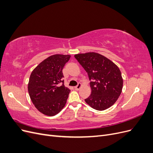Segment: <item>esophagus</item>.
I'll return each instance as SVG.
<instances>
[{"instance_id":"34e87169","label":"esophagus","mask_w":153,"mask_h":153,"mask_svg":"<svg viewBox=\"0 0 153 153\" xmlns=\"http://www.w3.org/2000/svg\"><path fill=\"white\" fill-rule=\"evenodd\" d=\"M81 87H82V84H81V83H78V85L75 87V89L76 90H79L80 89Z\"/></svg>"}]
</instances>
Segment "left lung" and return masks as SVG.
<instances>
[{
  "label": "left lung",
  "instance_id": "8db88e82",
  "mask_svg": "<svg viewBox=\"0 0 153 153\" xmlns=\"http://www.w3.org/2000/svg\"><path fill=\"white\" fill-rule=\"evenodd\" d=\"M75 57L91 80V94L85 102L97 110L110 108L116 102L123 89V79L118 66L96 52L75 54Z\"/></svg>",
  "mask_w": 153,
  "mask_h": 153
}]
</instances>
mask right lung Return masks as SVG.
Segmentation results:
<instances>
[{
    "mask_svg": "<svg viewBox=\"0 0 153 153\" xmlns=\"http://www.w3.org/2000/svg\"><path fill=\"white\" fill-rule=\"evenodd\" d=\"M70 55L55 54L48 57L32 71L28 91L30 100L41 113L53 116L65 106L70 90L64 87L63 68Z\"/></svg>",
    "mask_w": 153,
    "mask_h": 153,
    "instance_id": "obj_1",
    "label": "right lung"
}]
</instances>
